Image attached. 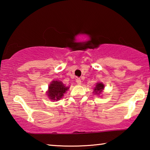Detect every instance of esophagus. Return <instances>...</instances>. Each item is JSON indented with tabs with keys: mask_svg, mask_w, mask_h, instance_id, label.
Segmentation results:
<instances>
[{
	"mask_svg": "<svg viewBox=\"0 0 150 150\" xmlns=\"http://www.w3.org/2000/svg\"><path fill=\"white\" fill-rule=\"evenodd\" d=\"M76 83L78 84V85H81V80L80 78H77L76 80Z\"/></svg>",
	"mask_w": 150,
	"mask_h": 150,
	"instance_id": "34e87169",
	"label": "esophagus"
}]
</instances>
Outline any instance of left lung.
<instances>
[{"label":"left lung","instance_id":"left-lung-1","mask_svg":"<svg viewBox=\"0 0 150 150\" xmlns=\"http://www.w3.org/2000/svg\"><path fill=\"white\" fill-rule=\"evenodd\" d=\"M104 87V84H102V83H97L96 85V87L94 88V93L95 94H100L101 92L102 91V90H103Z\"/></svg>","mask_w":150,"mask_h":150}]
</instances>
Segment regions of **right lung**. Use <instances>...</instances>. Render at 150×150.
<instances>
[{
  "label": "right lung",
  "instance_id": "add662e5",
  "mask_svg": "<svg viewBox=\"0 0 150 150\" xmlns=\"http://www.w3.org/2000/svg\"><path fill=\"white\" fill-rule=\"evenodd\" d=\"M48 96L52 100H60L69 87H65L59 81H53L48 87Z\"/></svg>",
  "mask_w": 150,
  "mask_h": 150
}]
</instances>
